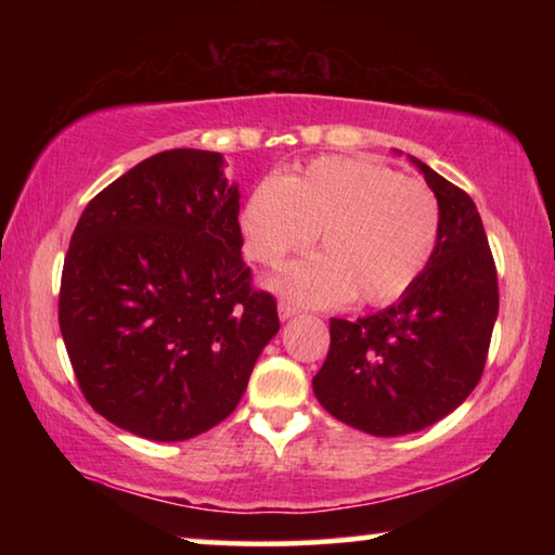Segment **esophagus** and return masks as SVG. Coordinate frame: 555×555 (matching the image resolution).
Listing matches in <instances>:
<instances>
[{
    "mask_svg": "<svg viewBox=\"0 0 555 555\" xmlns=\"http://www.w3.org/2000/svg\"><path fill=\"white\" fill-rule=\"evenodd\" d=\"M294 315H298V308L291 306V304H284V300H281V304H279V318H281V321H291V318H294Z\"/></svg>",
    "mask_w": 555,
    "mask_h": 555,
    "instance_id": "1",
    "label": "esophagus"
}]
</instances>
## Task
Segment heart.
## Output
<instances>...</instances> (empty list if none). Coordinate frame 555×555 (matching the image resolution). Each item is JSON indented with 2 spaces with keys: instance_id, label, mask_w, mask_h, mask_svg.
Listing matches in <instances>:
<instances>
[{
  "instance_id": "heart-1",
  "label": "heart",
  "mask_w": 555,
  "mask_h": 555,
  "mask_svg": "<svg viewBox=\"0 0 555 555\" xmlns=\"http://www.w3.org/2000/svg\"><path fill=\"white\" fill-rule=\"evenodd\" d=\"M440 210L430 188L364 158H315L304 171L267 178L242 210L244 251L274 267L311 244L271 281L298 304L354 298L382 306L406 294L438 242Z\"/></svg>"
}]
</instances>
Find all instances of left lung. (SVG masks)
<instances>
[{
    "instance_id": "obj_1",
    "label": "left lung",
    "mask_w": 555,
    "mask_h": 555,
    "mask_svg": "<svg viewBox=\"0 0 555 555\" xmlns=\"http://www.w3.org/2000/svg\"><path fill=\"white\" fill-rule=\"evenodd\" d=\"M409 162L438 201L434 255L397 304L357 321L331 318V350L313 377L315 399L331 416L379 438L434 426L469 397L500 311L494 259L473 198L416 156Z\"/></svg>"
}]
</instances>
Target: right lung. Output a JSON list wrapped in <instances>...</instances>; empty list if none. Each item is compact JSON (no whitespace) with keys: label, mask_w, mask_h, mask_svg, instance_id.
<instances>
[{"label":"right lung","mask_w":555,"mask_h":555,"mask_svg":"<svg viewBox=\"0 0 555 555\" xmlns=\"http://www.w3.org/2000/svg\"><path fill=\"white\" fill-rule=\"evenodd\" d=\"M240 185L224 156L144 158L82 210L63 264L59 323L90 406L139 438L176 443L237 409L279 333L249 286Z\"/></svg>","instance_id":"right-lung-1"}]
</instances>
